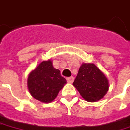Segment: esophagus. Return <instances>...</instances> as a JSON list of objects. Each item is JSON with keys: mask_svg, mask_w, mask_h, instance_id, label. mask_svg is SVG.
<instances>
[{"mask_svg": "<svg viewBox=\"0 0 130 130\" xmlns=\"http://www.w3.org/2000/svg\"><path fill=\"white\" fill-rule=\"evenodd\" d=\"M66 80H67V82H68V83H73V81H74V78H73V76H71V77L67 78H66Z\"/></svg>", "mask_w": 130, "mask_h": 130, "instance_id": "esophagus-1", "label": "esophagus"}]
</instances>
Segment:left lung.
<instances>
[{
	"mask_svg": "<svg viewBox=\"0 0 130 130\" xmlns=\"http://www.w3.org/2000/svg\"><path fill=\"white\" fill-rule=\"evenodd\" d=\"M73 85L88 102H96L108 90V81L104 73L94 64L84 63L79 68Z\"/></svg>",
	"mask_w": 130,
	"mask_h": 130,
	"instance_id": "obj_1",
	"label": "left lung"
}]
</instances>
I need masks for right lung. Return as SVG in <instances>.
Wrapping results in <instances>:
<instances>
[{
	"label": "right lung",
	"mask_w": 130,
	"mask_h": 130,
	"mask_svg": "<svg viewBox=\"0 0 130 130\" xmlns=\"http://www.w3.org/2000/svg\"><path fill=\"white\" fill-rule=\"evenodd\" d=\"M66 84L60 71L55 69L51 60L43 61L30 73L27 86L30 93L35 99L50 103L57 96L59 90Z\"/></svg>",
	"instance_id": "right-lung-1"
}]
</instances>
